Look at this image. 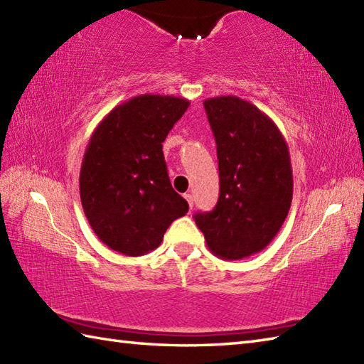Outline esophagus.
Here are the masks:
<instances>
[{
	"label": "esophagus",
	"instance_id": "1",
	"mask_svg": "<svg viewBox=\"0 0 364 364\" xmlns=\"http://www.w3.org/2000/svg\"><path fill=\"white\" fill-rule=\"evenodd\" d=\"M184 198L188 200L189 208H191V210H192V206H194V197H192V194H184Z\"/></svg>",
	"mask_w": 364,
	"mask_h": 364
}]
</instances>
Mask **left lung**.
<instances>
[{
    "mask_svg": "<svg viewBox=\"0 0 364 364\" xmlns=\"http://www.w3.org/2000/svg\"><path fill=\"white\" fill-rule=\"evenodd\" d=\"M203 106L218 145L220 191L214 210L194 219L211 253L242 259L266 249L289 213V150L272 119L245 100L214 97Z\"/></svg>",
    "mask_w": 364,
    "mask_h": 364,
    "instance_id": "obj_1",
    "label": "left lung"
}]
</instances>
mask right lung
Instances as JSON below:
<instances>
[{
  "label": "right lung",
  "instance_id": "obj_1",
  "mask_svg": "<svg viewBox=\"0 0 364 364\" xmlns=\"http://www.w3.org/2000/svg\"><path fill=\"white\" fill-rule=\"evenodd\" d=\"M189 100L139 95L115 106L90 136L80 172L84 214L100 241L128 255L154 250L189 205L173 191L162 153Z\"/></svg>",
  "mask_w": 364,
  "mask_h": 364
}]
</instances>
